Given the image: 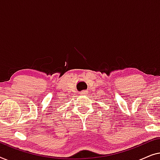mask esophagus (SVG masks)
Instances as JSON below:
<instances>
[{
  "instance_id": "34e87169",
  "label": "esophagus",
  "mask_w": 160,
  "mask_h": 160,
  "mask_svg": "<svg viewBox=\"0 0 160 160\" xmlns=\"http://www.w3.org/2000/svg\"><path fill=\"white\" fill-rule=\"evenodd\" d=\"M87 93H88V92L86 91H82L80 92V95H85V94H86Z\"/></svg>"
}]
</instances>
